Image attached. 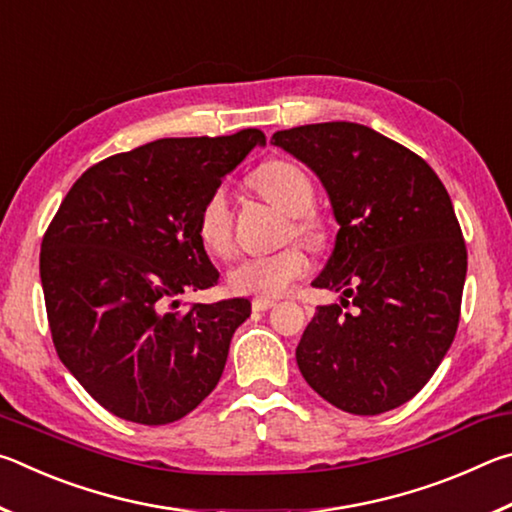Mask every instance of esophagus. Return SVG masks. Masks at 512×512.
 Instances as JSON below:
<instances>
[{
    "label": "esophagus",
    "instance_id": "obj_1",
    "mask_svg": "<svg viewBox=\"0 0 512 512\" xmlns=\"http://www.w3.org/2000/svg\"><path fill=\"white\" fill-rule=\"evenodd\" d=\"M271 307H275V300H271V298H255L253 300V309L255 311H266V309H271Z\"/></svg>",
    "mask_w": 512,
    "mask_h": 512
}]
</instances>
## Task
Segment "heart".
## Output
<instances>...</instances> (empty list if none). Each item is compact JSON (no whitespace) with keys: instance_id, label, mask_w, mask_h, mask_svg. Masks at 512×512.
Instances as JSON below:
<instances>
[{"instance_id":"b5f03b06","label":"heart","mask_w":512,"mask_h":512,"mask_svg":"<svg viewBox=\"0 0 512 512\" xmlns=\"http://www.w3.org/2000/svg\"><path fill=\"white\" fill-rule=\"evenodd\" d=\"M250 187L287 216L284 239H298L311 250L327 246L329 228L314 210L316 189L309 173L291 160H268L250 176ZM196 232L203 248L216 259H228L235 250L232 239V210L228 194L216 187L198 210ZM307 273V257L302 248L289 244L271 255L244 257L230 268L228 284L239 296L277 298L289 291Z\"/></svg>"}]
</instances>
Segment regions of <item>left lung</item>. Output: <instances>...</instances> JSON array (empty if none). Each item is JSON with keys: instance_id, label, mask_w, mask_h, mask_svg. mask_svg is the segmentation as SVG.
Wrapping results in <instances>:
<instances>
[{"instance_id": "obj_1", "label": "left lung", "mask_w": 512, "mask_h": 512, "mask_svg": "<svg viewBox=\"0 0 512 512\" xmlns=\"http://www.w3.org/2000/svg\"><path fill=\"white\" fill-rule=\"evenodd\" d=\"M273 142L318 173L341 230L298 343L302 377L336 409L379 415L422 391L461 320L467 248L452 198L427 162L352 121L277 131Z\"/></svg>"}]
</instances>
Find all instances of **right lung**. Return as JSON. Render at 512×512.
<instances>
[{
  "mask_svg": "<svg viewBox=\"0 0 512 512\" xmlns=\"http://www.w3.org/2000/svg\"><path fill=\"white\" fill-rule=\"evenodd\" d=\"M264 142L259 128H244L110 155L76 180L51 219L40 250L51 341L117 418L176 422L219 384L250 302L178 311V298L219 284L196 232L198 210Z\"/></svg>",
  "mask_w": 512,
  "mask_h": 512,
  "instance_id": "add662e5",
  "label": "right lung"
}]
</instances>
